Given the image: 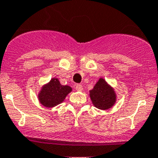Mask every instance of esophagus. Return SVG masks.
<instances>
[{"instance_id":"esophagus-1","label":"esophagus","mask_w":158,"mask_h":158,"mask_svg":"<svg viewBox=\"0 0 158 158\" xmlns=\"http://www.w3.org/2000/svg\"><path fill=\"white\" fill-rule=\"evenodd\" d=\"M75 89H76V91H83V86L81 85V84H77L76 86H75Z\"/></svg>"}]
</instances>
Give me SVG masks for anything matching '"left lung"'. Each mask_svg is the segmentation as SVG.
<instances>
[{
  "label": "left lung",
  "mask_w": 158,
  "mask_h": 158,
  "mask_svg": "<svg viewBox=\"0 0 158 158\" xmlns=\"http://www.w3.org/2000/svg\"><path fill=\"white\" fill-rule=\"evenodd\" d=\"M90 98L95 108L101 110L109 109L116 101V92L103 78L90 91Z\"/></svg>",
  "instance_id": "1"
}]
</instances>
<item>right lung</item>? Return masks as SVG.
<instances>
[{"label": "right lung", "mask_w": 158, "mask_h": 158, "mask_svg": "<svg viewBox=\"0 0 158 158\" xmlns=\"http://www.w3.org/2000/svg\"><path fill=\"white\" fill-rule=\"evenodd\" d=\"M72 91L67 85H62L56 78L51 79L48 83L42 87L38 93V99L41 104L46 108H53L64 101L65 98Z\"/></svg>", "instance_id": "right-lung-1"}]
</instances>
